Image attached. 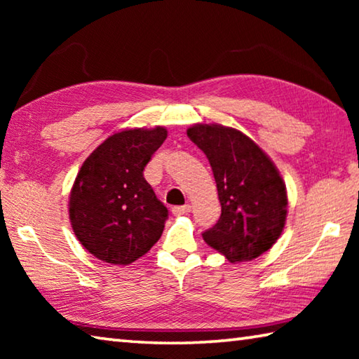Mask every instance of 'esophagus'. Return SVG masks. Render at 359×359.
I'll return each mask as SVG.
<instances>
[{"instance_id": "34e87169", "label": "esophagus", "mask_w": 359, "mask_h": 359, "mask_svg": "<svg viewBox=\"0 0 359 359\" xmlns=\"http://www.w3.org/2000/svg\"><path fill=\"white\" fill-rule=\"evenodd\" d=\"M191 210V205L190 204H185V205H175L172 208V214L174 215H185L188 212Z\"/></svg>"}]
</instances>
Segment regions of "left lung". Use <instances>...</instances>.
Wrapping results in <instances>:
<instances>
[{
  "label": "left lung",
  "mask_w": 359,
  "mask_h": 359,
  "mask_svg": "<svg viewBox=\"0 0 359 359\" xmlns=\"http://www.w3.org/2000/svg\"><path fill=\"white\" fill-rule=\"evenodd\" d=\"M187 135L208 156L222 204L218 222L203 233L205 244L231 263L258 258L280 238L287 220V188L274 163L228 126L194 125Z\"/></svg>",
  "instance_id": "left-lung-1"
}]
</instances>
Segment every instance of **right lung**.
Segmentation results:
<instances>
[{"mask_svg": "<svg viewBox=\"0 0 359 359\" xmlns=\"http://www.w3.org/2000/svg\"><path fill=\"white\" fill-rule=\"evenodd\" d=\"M166 128L125 130L107 137L79 171L69 218L79 242L104 263L131 264L161 238L168 209L144 179Z\"/></svg>", "mask_w": 359, "mask_h": 359, "instance_id": "right-lung-1", "label": "right lung"}]
</instances>
